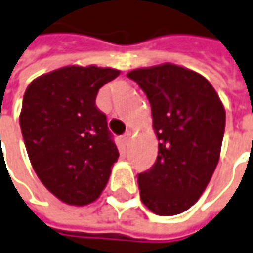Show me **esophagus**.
Wrapping results in <instances>:
<instances>
[{"instance_id":"esophagus-1","label":"esophagus","mask_w":253,"mask_h":253,"mask_svg":"<svg viewBox=\"0 0 253 253\" xmlns=\"http://www.w3.org/2000/svg\"><path fill=\"white\" fill-rule=\"evenodd\" d=\"M130 140H131V133H126L123 137H122V141H123V144H128L130 142Z\"/></svg>"}]
</instances>
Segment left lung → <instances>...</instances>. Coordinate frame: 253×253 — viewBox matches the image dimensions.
I'll list each match as a JSON object with an SVG mask.
<instances>
[{
	"mask_svg": "<svg viewBox=\"0 0 253 253\" xmlns=\"http://www.w3.org/2000/svg\"><path fill=\"white\" fill-rule=\"evenodd\" d=\"M145 92L158 144L155 165L138 174L142 204L159 216L190 209L209 184L219 158L226 111L202 75L174 63L134 69Z\"/></svg>",
	"mask_w": 253,
	"mask_h": 253,
	"instance_id": "1",
	"label": "left lung"
}]
</instances>
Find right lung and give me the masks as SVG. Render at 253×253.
<instances>
[{"instance_id":"right-lung-1","label":"right lung","mask_w":253,"mask_h":253,"mask_svg":"<svg viewBox=\"0 0 253 253\" xmlns=\"http://www.w3.org/2000/svg\"><path fill=\"white\" fill-rule=\"evenodd\" d=\"M120 75L112 68L70 65L34 79L19 115L26 151L37 177L62 202L85 206L99 198L119 151L98 90Z\"/></svg>"}]
</instances>
